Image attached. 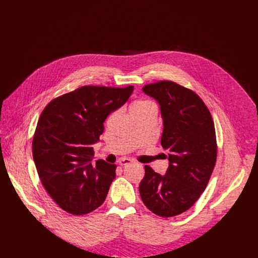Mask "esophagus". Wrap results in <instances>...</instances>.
Segmentation results:
<instances>
[{
  "label": "esophagus",
  "instance_id": "1",
  "mask_svg": "<svg viewBox=\"0 0 258 258\" xmlns=\"http://www.w3.org/2000/svg\"><path fill=\"white\" fill-rule=\"evenodd\" d=\"M132 162V160L131 159H128V158H120V159H118V164L120 165V166H124V165H127V164H130Z\"/></svg>",
  "mask_w": 258,
  "mask_h": 258
}]
</instances>
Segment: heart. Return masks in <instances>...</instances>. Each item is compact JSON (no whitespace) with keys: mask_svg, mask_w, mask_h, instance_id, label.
I'll return each instance as SVG.
<instances>
[{"mask_svg":"<svg viewBox=\"0 0 258 258\" xmlns=\"http://www.w3.org/2000/svg\"><path fill=\"white\" fill-rule=\"evenodd\" d=\"M156 108L155 104L149 100H138L134 102L130 107V112L131 114H137L147 111V110Z\"/></svg>","mask_w":258,"mask_h":258,"instance_id":"obj_1","label":"heart"}]
</instances>
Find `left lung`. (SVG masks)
<instances>
[{
	"mask_svg": "<svg viewBox=\"0 0 258 258\" xmlns=\"http://www.w3.org/2000/svg\"><path fill=\"white\" fill-rule=\"evenodd\" d=\"M143 92L160 105L161 145L169 165L164 175L145 165L139 191L147 208L171 217L192 207L207 186L217 154L214 123L202 99L190 89L161 81L144 86Z\"/></svg>",
	"mask_w": 258,
	"mask_h": 258,
	"instance_id": "obj_1",
	"label": "left lung"
}]
</instances>
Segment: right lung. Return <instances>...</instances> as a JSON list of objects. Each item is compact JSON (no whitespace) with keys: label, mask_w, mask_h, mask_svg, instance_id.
<instances>
[{"label":"right lung","mask_w":258,"mask_h":258,"mask_svg":"<svg viewBox=\"0 0 258 258\" xmlns=\"http://www.w3.org/2000/svg\"><path fill=\"white\" fill-rule=\"evenodd\" d=\"M133 91V86H84L43 110L32 139L33 160L44 188L64 211L83 215L105 201L116 165L102 159L92 164L93 144L100 140L107 116Z\"/></svg>","instance_id":"right-lung-1"}]
</instances>
